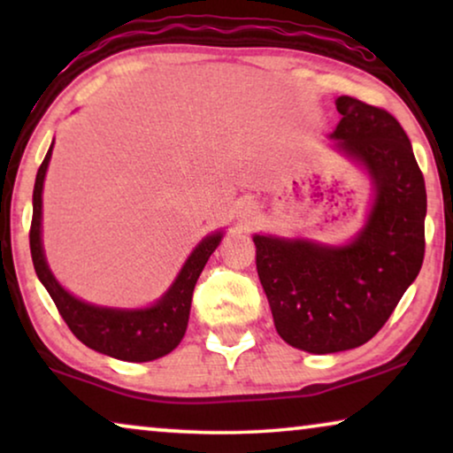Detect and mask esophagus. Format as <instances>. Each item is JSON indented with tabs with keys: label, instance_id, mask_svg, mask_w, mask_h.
<instances>
[{
	"label": "esophagus",
	"instance_id": "34e87169",
	"mask_svg": "<svg viewBox=\"0 0 453 453\" xmlns=\"http://www.w3.org/2000/svg\"><path fill=\"white\" fill-rule=\"evenodd\" d=\"M259 219V208L253 200H245L241 202V206L237 210V226L241 231H250V228L256 225Z\"/></svg>",
	"mask_w": 453,
	"mask_h": 453
}]
</instances>
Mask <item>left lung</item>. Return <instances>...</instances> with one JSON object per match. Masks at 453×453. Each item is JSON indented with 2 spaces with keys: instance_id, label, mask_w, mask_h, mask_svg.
I'll return each mask as SVG.
<instances>
[{
  "instance_id": "obj_1",
  "label": "left lung",
  "mask_w": 453,
  "mask_h": 453,
  "mask_svg": "<svg viewBox=\"0 0 453 453\" xmlns=\"http://www.w3.org/2000/svg\"><path fill=\"white\" fill-rule=\"evenodd\" d=\"M332 150L371 179L367 222L346 245L253 234L276 332L311 355L369 342L418 276L425 257V179L394 115L338 96Z\"/></svg>"
}]
</instances>
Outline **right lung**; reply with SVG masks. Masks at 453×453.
Here are the masks:
<instances>
[{
	"label": "right lung",
	"mask_w": 453,
	"mask_h": 453,
	"mask_svg": "<svg viewBox=\"0 0 453 453\" xmlns=\"http://www.w3.org/2000/svg\"><path fill=\"white\" fill-rule=\"evenodd\" d=\"M53 144L39 166L33 191V222H30V253L35 272L51 295L58 311L80 342L103 355L129 363H146L169 355L185 336L189 321L191 296L208 257L212 256L222 239V231L206 234L196 250L185 259L181 272L169 290L157 303L144 309H115L86 303L61 287L53 272L49 270L42 251V183L51 160Z\"/></svg>",
	"instance_id": "obj_1"
}]
</instances>
